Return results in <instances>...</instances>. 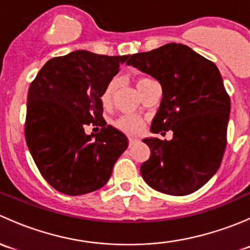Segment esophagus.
Here are the masks:
<instances>
[{"instance_id": "obj_1", "label": "esophagus", "mask_w": 250, "mask_h": 250, "mask_svg": "<svg viewBox=\"0 0 250 250\" xmlns=\"http://www.w3.org/2000/svg\"><path fill=\"white\" fill-rule=\"evenodd\" d=\"M137 143H138V139H135V138H129V147H132V146Z\"/></svg>"}]
</instances>
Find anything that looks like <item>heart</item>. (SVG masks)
Listing matches in <instances>:
<instances>
[{
    "label": "heart",
    "instance_id": "obj_1",
    "mask_svg": "<svg viewBox=\"0 0 250 250\" xmlns=\"http://www.w3.org/2000/svg\"><path fill=\"white\" fill-rule=\"evenodd\" d=\"M151 81H153L151 77H140L139 80L137 81L138 89H140L144 84L151 82ZM116 84H117L116 80H111L110 82L106 84V87L104 88V90H103L102 94H100V102H102V105L104 107H109L111 105V103H112L113 94H115V89H116ZM115 125L118 129L122 130V132H125V133H127V134H129V135L138 134V133H140V130L143 129V127H144L143 120H141L140 117H138V116H134V115L122 116V117H120L117 121H116Z\"/></svg>",
    "mask_w": 250,
    "mask_h": 250
}]
</instances>
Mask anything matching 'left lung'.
Masks as SVG:
<instances>
[{
  "instance_id": "8db88e82",
  "label": "left lung",
  "mask_w": 250,
  "mask_h": 250,
  "mask_svg": "<svg viewBox=\"0 0 250 250\" xmlns=\"http://www.w3.org/2000/svg\"><path fill=\"white\" fill-rule=\"evenodd\" d=\"M125 64L155 77L162 87L151 132H173L170 140H143L151 155L141 165V176L167 195L195 192L219 169L226 147L231 105L218 67L181 43L137 53Z\"/></svg>"
}]
</instances>
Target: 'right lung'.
<instances>
[{
    "instance_id": "add662e5",
    "label": "right lung",
    "mask_w": 250,
    "mask_h": 250,
    "mask_svg": "<svg viewBox=\"0 0 250 250\" xmlns=\"http://www.w3.org/2000/svg\"><path fill=\"white\" fill-rule=\"evenodd\" d=\"M128 55L75 50L48 60L27 93L25 139L47 183L69 196L84 195L109 181L128 147L122 132L106 125L100 94ZM103 125L97 135L85 125Z\"/></svg>"
}]
</instances>
